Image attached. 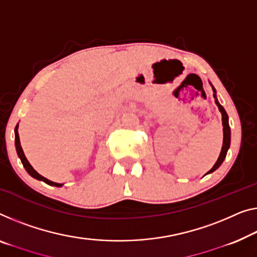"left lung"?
<instances>
[{"mask_svg":"<svg viewBox=\"0 0 257 257\" xmlns=\"http://www.w3.org/2000/svg\"><path fill=\"white\" fill-rule=\"evenodd\" d=\"M210 85H211L212 91H213L214 102H216V105L218 106V109H219V112L221 113V121H223V135H224V139H223V147H221L220 155H219V157H218L217 162L213 165V167L206 174L212 173V172L216 171L217 168H219V166L221 165V164H223L224 159L226 158L227 151H228V149H229V144H231V129H229V124H228V115H227L226 110L224 109V107L219 104V101H218L217 94H216L217 93L216 89H214L211 83H210Z\"/></svg>","mask_w":257,"mask_h":257,"instance_id":"1","label":"left lung"}]
</instances>
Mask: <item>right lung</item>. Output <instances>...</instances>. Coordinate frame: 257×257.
I'll use <instances>...</instances> for the list:
<instances>
[{"instance_id": "right-lung-1", "label": "right lung", "mask_w": 257, "mask_h": 257, "mask_svg": "<svg viewBox=\"0 0 257 257\" xmlns=\"http://www.w3.org/2000/svg\"><path fill=\"white\" fill-rule=\"evenodd\" d=\"M15 145H16V151H17V155L19 157V159H21V162L23 164V166L25 167V170L28 173L31 175V177L39 180V181H44L47 183L49 186H55V187H62L63 183H57V182H53L51 180L44 178L43 175H40L38 172L34 170V168L31 166V164L29 163V160L26 159V157L24 155V151H23L22 149V145H21V141H19V135H18V124L16 125V128H15Z\"/></svg>"}]
</instances>
